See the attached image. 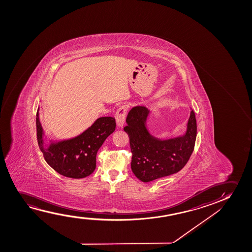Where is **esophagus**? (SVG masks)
<instances>
[{
	"mask_svg": "<svg viewBox=\"0 0 252 252\" xmlns=\"http://www.w3.org/2000/svg\"><path fill=\"white\" fill-rule=\"evenodd\" d=\"M128 106L127 105H122L121 107H119L116 114H115V119H116V123L119 126H123L125 121H126V116L127 114Z\"/></svg>",
	"mask_w": 252,
	"mask_h": 252,
	"instance_id": "34e87169",
	"label": "esophagus"
}]
</instances>
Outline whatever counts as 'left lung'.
I'll return each instance as SVG.
<instances>
[{
  "label": "left lung",
  "instance_id": "obj_1",
  "mask_svg": "<svg viewBox=\"0 0 252 252\" xmlns=\"http://www.w3.org/2000/svg\"><path fill=\"white\" fill-rule=\"evenodd\" d=\"M148 113L145 107H133L124 127L130 138L131 170L144 183L170 176L183 169L193 153L197 134L195 114L191 111L186 134L167 140L157 139L145 126Z\"/></svg>",
  "mask_w": 252,
  "mask_h": 252
}]
</instances>
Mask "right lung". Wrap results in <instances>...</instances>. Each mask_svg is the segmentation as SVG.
I'll list each match as a JSON object with an SVG mask.
<instances>
[{
    "instance_id": "obj_1",
    "label": "right lung",
    "mask_w": 252,
    "mask_h": 252,
    "mask_svg": "<svg viewBox=\"0 0 252 252\" xmlns=\"http://www.w3.org/2000/svg\"><path fill=\"white\" fill-rule=\"evenodd\" d=\"M115 126L114 118H99L76 138L45 148L38 113L36 117L37 140L45 161L57 172L69 178H83L93 173L96 167L97 152L105 139L114 132Z\"/></svg>"
}]
</instances>
